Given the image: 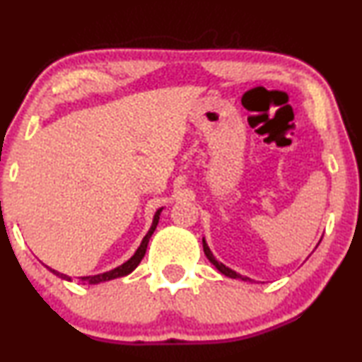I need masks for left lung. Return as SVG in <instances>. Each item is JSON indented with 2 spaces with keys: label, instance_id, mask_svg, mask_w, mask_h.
I'll return each instance as SVG.
<instances>
[{
  "label": "left lung",
  "instance_id": "obj_1",
  "mask_svg": "<svg viewBox=\"0 0 362 362\" xmlns=\"http://www.w3.org/2000/svg\"><path fill=\"white\" fill-rule=\"evenodd\" d=\"M320 242H321V240H320ZM316 247H318V245H316ZM202 249H204V254H206L207 259H209L211 264L214 265L216 269L219 270L222 275L229 276V279H239V280H244V281H252V279H249V276H244V275L237 274L235 270H232V269H229V267H226L224 264H221L219 260H216V257L212 255V252H211V249H209V245H207V242H206L204 237H202Z\"/></svg>",
  "mask_w": 362,
  "mask_h": 362
}]
</instances>
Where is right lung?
I'll use <instances>...</instances> for the list:
<instances>
[{
  "mask_svg": "<svg viewBox=\"0 0 362 362\" xmlns=\"http://www.w3.org/2000/svg\"><path fill=\"white\" fill-rule=\"evenodd\" d=\"M163 209H165V207H160V209H158V211L155 212V216H153V222H151L150 230L146 232V235H145V237H143L141 244H140V247H138V249L135 250V254H133V255L130 257V259H128V260L125 262V264L118 265L117 269H113V270L103 272V274L78 276V284H83V285H97V284H102V281L115 280V279H120V276H127V275H130L132 272L136 269L138 264H140L143 257H145V252H146L148 242H150V237L153 235V232H155V229H156L158 221H160V216H161V211H163ZM46 269H47L49 272H52V274L56 275V276H59V279L67 280V281H72V276H69V275H66V274H61V272L54 270V269H51V267H47V265H46Z\"/></svg>",
  "mask_w": 362,
  "mask_h": 362,
  "instance_id": "add662e5",
  "label": "right lung"
}]
</instances>
